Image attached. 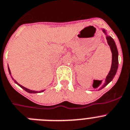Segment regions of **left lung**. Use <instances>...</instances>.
<instances>
[{
	"mask_svg": "<svg viewBox=\"0 0 130 130\" xmlns=\"http://www.w3.org/2000/svg\"><path fill=\"white\" fill-rule=\"evenodd\" d=\"M102 31H103V33H105V35H106L107 43H108V46H110V51H111L112 64L111 67H110V70L108 75L106 76V78H105L104 84L98 89V90H101V89L104 88L105 86H106V85L109 84L110 82L112 80L113 78L115 77V75H116L118 67V49H117V47H116V43H115V41H114V39L112 38L111 37L108 35L107 31L105 30V29H102ZM101 81L94 80L93 87L94 88H97L99 86L100 84H101Z\"/></svg>",
	"mask_w": 130,
	"mask_h": 130,
	"instance_id": "left-lung-1",
	"label": "left lung"
}]
</instances>
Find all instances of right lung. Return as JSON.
Returning a JSON list of instances; mask_svg holds the SVG:
<instances>
[{
    "label": "right lung",
    "instance_id": "1",
    "mask_svg": "<svg viewBox=\"0 0 130 130\" xmlns=\"http://www.w3.org/2000/svg\"><path fill=\"white\" fill-rule=\"evenodd\" d=\"M8 72H9V74H10V75L11 77H12V79H13V80L14 81V82H15V84H17V85H18L19 86H20V87H22V88L23 89H24V90H25V91H27V93H41V92H43V91H45V89H43V90L39 91H33V90H31V89H29L26 88V87H24V86H22V85H20V84H18V82H16V81H15L14 78H13V77H12V75H11L10 70L9 66H8Z\"/></svg>",
    "mask_w": 130,
    "mask_h": 130
}]
</instances>
